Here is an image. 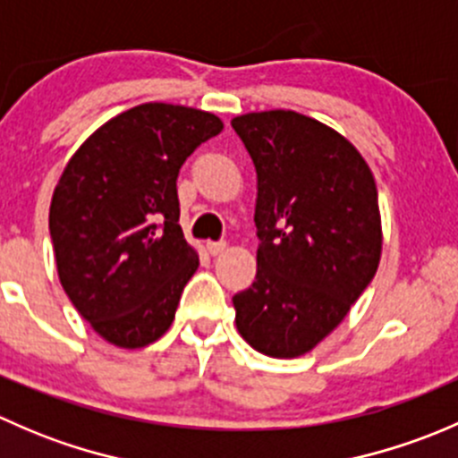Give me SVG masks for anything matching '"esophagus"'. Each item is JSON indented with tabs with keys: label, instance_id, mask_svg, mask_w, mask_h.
I'll return each instance as SVG.
<instances>
[{
	"label": "esophagus",
	"instance_id": "obj_1",
	"mask_svg": "<svg viewBox=\"0 0 458 458\" xmlns=\"http://www.w3.org/2000/svg\"><path fill=\"white\" fill-rule=\"evenodd\" d=\"M206 250H208V255H212V257L221 255V252L225 250V242H208Z\"/></svg>",
	"mask_w": 458,
	"mask_h": 458
}]
</instances>
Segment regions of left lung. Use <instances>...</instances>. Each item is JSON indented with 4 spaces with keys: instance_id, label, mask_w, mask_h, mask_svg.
Wrapping results in <instances>:
<instances>
[{
    "instance_id": "obj_1",
    "label": "left lung",
    "mask_w": 458,
    "mask_h": 458,
    "mask_svg": "<svg viewBox=\"0 0 458 458\" xmlns=\"http://www.w3.org/2000/svg\"><path fill=\"white\" fill-rule=\"evenodd\" d=\"M257 170V276L234 294L237 330L257 352L294 359L361 297L383 246L377 183L344 135L294 110L239 114Z\"/></svg>"
}]
</instances>
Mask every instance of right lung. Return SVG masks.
Wrapping results in <instances>:
<instances>
[{
	"mask_svg": "<svg viewBox=\"0 0 458 458\" xmlns=\"http://www.w3.org/2000/svg\"><path fill=\"white\" fill-rule=\"evenodd\" d=\"M224 131L188 106H135L97 128L64 168L50 239L68 299L117 348H143L173 323L199 255L179 225L183 161Z\"/></svg>",
	"mask_w": 458,
	"mask_h": 458,
	"instance_id": "add662e5",
	"label": "right lung"
}]
</instances>
